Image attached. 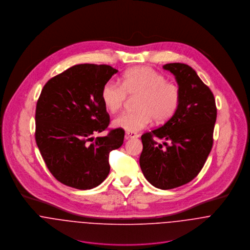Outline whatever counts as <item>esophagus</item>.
<instances>
[{"instance_id":"34e87169","label":"esophagus","mask_w":250,"mask_h":250,"mask_svg":"<svg viewBox=\"0 0 250 250\" xmlns=\"http://www.w3.org/2000/svg\"><path fill=\"white\" fill-rule=\"evenodd\" d=\"M139 138V135L134 132H126V139H137Z\"/></svg>"}]
</instances>
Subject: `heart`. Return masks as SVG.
Masks as SVG:
<instances>
[{"mask_svg": "<svg viewBox=\"0 0 250 250\" xmlns=\"http://www.w3.org/2000/svg\"><path fill=\"white\" fill-rule=\"evenodd\" d=\"M128 96L137 97V109L123 112L112 121L114 127L127 132H139L153 119L159 124L168 121L177 111L181 100L178 85L147 66L127 70L122 76L121 84L110 80L101 90L102 102L111 113L122 107Z\"/></svg>", "mask_w": 250, "mask_h": 250, "instance_id": "heart-1", "label": "heart"}]
</instances>
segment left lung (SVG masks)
Wrapping results in <instances>:
<instances>
[{"label":"left lung","mask_w":250,"mask_h":250,"mask_svg":"<svg viewBox=\"0 0 250 250\" xmlns=\"http://www.w3.org/2000/svg\"><path fill=\"white\" fill-rule=\"evenodd\" d=\"M163 68L175 76L181 100L167 122L142 136L140 166L151 185L170 189L190 182L202 169L213 146L216 107L213 92L190 66L175 62ZM154 137L167 142L161 145Z\"/></svg>","instance_id":"1"}]
</instances>
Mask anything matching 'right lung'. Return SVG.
Instances as JSON below:
<instances>
[{"mask_svg":"<svg viewBox=\"0 0 250 250\" xmlns=\"http://www.w3.org/2000/svg\"><path fill=\"white\" fill-rule=\"evenodd\" d=\"M118 70L106 64L74 65L44 85L36 109V142L53 176L65 186L90 189L109 173L108 154L124 141L123 129L106 130L109 115L101 99Z\"/></svg>","mask_w":250,"mask_h":250,"instance_id":"right-lung-1","label":"right lung"}]
</instances>
